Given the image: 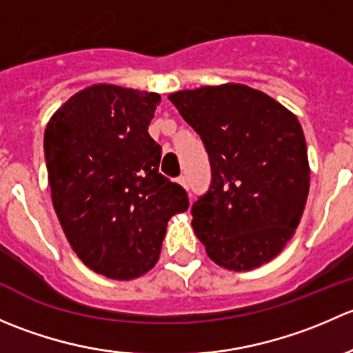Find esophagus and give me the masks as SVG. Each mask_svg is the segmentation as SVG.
I'll return each mask as SVG.
<instances>
[{"label": "esophagus", "instance_id": "obj_1", "mask_svg": "<svg viewBox=\"0 0 353 353\" xmlns=\"http://www.w3.org/2000/svg\"><path fill=\"white\" fill-rule=\"evenodd\" d=\"M177 183H179L181 186L184 188V190H188V179H186V177H184V176H179V177H177Z\"/></svg>", "mask_w": 353, "mask_h": 353}]
</instances>
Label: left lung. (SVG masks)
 Segmentation results:
<instances>
[{
  "instance_id": "1",
  "label": "left lung",
  "mask_w": 353,
  "mask_h": 353,
  "mask_svg": "<svg viewBox=\"0 0 353 353\" xmlns=\"http://www.w3.org/2000/svg\"><path fill=\"white\" fill-rule=\"evenodd\" d=\"M201 138L212 167L193 203V229L219 266L248 272L275 258L294 236L309 194L304 131L290 110L248 85L169 95Z\"/></svg>"
}]
</instances>
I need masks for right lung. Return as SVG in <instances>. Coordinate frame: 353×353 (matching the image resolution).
Listing matches in <instances>:
<instances>
[{
	"instance_id": "right-lung-1",
	"label": "right lung",
	"mask_w": 353,
	"mask_h": 353,
	"mask_svg": "<svg viewBox=\"0 0 353 353\" xmlns=\"http://www.w3.org/2000/svg\"><path fill=\"white\" fill-rule=\"evenodd\" d=\"M160 95L92 85L65 102L44 133L52 205L68 243L90 270L131 280L154 268L167 222L190 206L159 172L148 134Z\"/></svg>"
}]
</instances>
